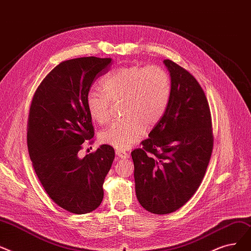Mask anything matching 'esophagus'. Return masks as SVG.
<instances>
[{"label": "esophagus", "mask_w": 251, "mask_h": 251, "mask_svg": "<svg viewBox=\"0 0 251 251\" xmlns=\"http://www.w3.org/2000/svg\"><path fill=\"white\" fill-rule=\"evenodd\" d=\"M115 153H116V155L118 156V158H122V159L128 158V156H129L127 152H126V151H124V150H121V149H117V150L115 151Z\"/></svg>", "instance_id": "1"}]
</instances>
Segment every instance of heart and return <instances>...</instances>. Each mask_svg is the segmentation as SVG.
<instances>
[{
	"label": "heart",
	"mask_w": 251,
	"mask_h": 251,
	"mask_svg": "<svg viewBox=\"0 0 251 251\" xmlns=\"http://www.w3.org/2000/svg\"><path fill=\"white\" fill-rule=\"evenodd\" d=\"M103 92L90 91L86 105L98 124L109 121L111 103L122 102L121 121L112 123L100 134V140L117 149H127L156 126L172 96V78L163 67L139 64L119 67L101 81Z\"/></svg>",
	"instance_id": "obj_1"
}]
</instances>
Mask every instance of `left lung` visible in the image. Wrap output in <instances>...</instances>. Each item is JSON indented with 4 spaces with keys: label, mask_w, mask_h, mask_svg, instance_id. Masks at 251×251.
I'll return each instance as SVG.
<instances>
[{
    "label": "left lung",
    "mask_w": 251,
    "mask_h": 251,
    "mask_svg": "<svg viewBox=\"0 0 251 251\" xmlns=\"http://www.w3.org/2000/svg\"><path fill=\"white\" fill-rule=\"evenodd\" d=\"M163 63L172 78V96L160 122L132 152L136 194L154 214L177 210L194 195L213 147L211 115L205 94L185 68Z\"/></svg>",
    "instance_id": "8db88e82"
}]
</instances>
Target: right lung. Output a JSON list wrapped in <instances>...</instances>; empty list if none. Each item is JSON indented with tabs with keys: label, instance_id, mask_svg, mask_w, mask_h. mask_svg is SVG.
Listing matches in <instances>:
<instances>
[{
	"label": "right lung",
	"instance_id": "obj_1",
	"mask_svg": "<svg viewBox=\"0 0 251 251\" xmlns=\"http://www.w3.org/2000/svg\"><path fill=\"white\" fill-rule=\"evenodd\" d=\"M110 63L111 58L94 56L61 62L43 79L30 105L27 147L34 172L55 203L76 214L101 204L114 159L110 145L78 157L82 143L94 137L87 94Z\"/></svg>",
	"mask_w": 251,
	"mask_h": 251
}]
</instances>
